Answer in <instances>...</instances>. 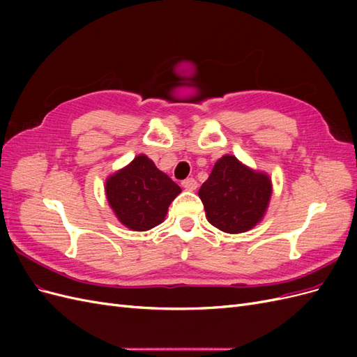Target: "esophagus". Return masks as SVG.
<instances>
[{
  "mask_svg": "<svg viewBox=\"0 0 357 357\" xmlns=\"http://www.w3.org/2000/svg\"><path fill=\"white\" fill-rule=\"evenodd\" d=\"M181 186L185 188L186 190L192 192V190H195L198 188V183H197L195 178H186V180L181 181Z\"/></svg>",
  "mask_w": 357,
  "mask_h": 357,
  "instance_id": "obj_1",
  "label": "esophagus"
}]
</instances>
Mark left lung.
Segmentation results:
<instances>
[{
    "label": "left lung",
    "mask_w": 357,
    "mask_h": 357,
    "mask_svg": "<svg viewBox=\"0 0 357 357\" xmlns=\"http://www.w3.org/2000/svg\"><path fill=\"white\" fill-rule=\"evenodd\" d=\"M198 195L207 220L226 234H241L261 223L273 195V181L265 171L247 167L234 155L215 162Z\"/></svg>",
    "instance_id": "left-lung-1"
}]
</instances>
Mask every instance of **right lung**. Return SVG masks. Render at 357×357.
<instances>
[{
	"label": "right lung",
	"instance_id": "1",
	"mask_svg": "<svg viewBox=\"0 0 357 357\" xmlns=\"http://www.w3.org/2000/svg\"><path fill=\"white\" fill-rule=\"evenodd\" d=\"M104 189L117 220L137 232L164 222L169 204L181 192L177 183L146 155H137L126 167L107 177Z\"/></svg>",
	"mask_w": 357,
	"mask_h": 357
}]
</instances>
